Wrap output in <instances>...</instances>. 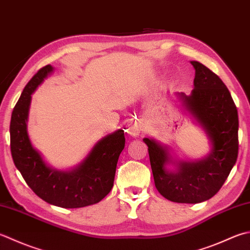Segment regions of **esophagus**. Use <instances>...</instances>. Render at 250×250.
Instances as JSON below:
<instances>
[{
  "mask_svg": "<svg viewBox=\"0 0 250 250\" xmlns=\"http://www.w3.org/2000/svg\"><path fill=\"white\" fill-rule=\"evenodd\" d=\"M140 126H139V125H136V124H134V125H132V126L130 128V133L133 135V136H136V135H139V133H140Z\"/></svg>",
  "mask_w": 250,
  "mask_h": 250,
  "instance_id": "esophagus-1",
  "label": "esophagus"
}]
</instances>
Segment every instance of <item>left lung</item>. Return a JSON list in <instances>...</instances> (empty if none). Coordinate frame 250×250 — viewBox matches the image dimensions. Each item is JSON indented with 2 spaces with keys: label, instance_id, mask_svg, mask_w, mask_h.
Segmentation results:
<instances>
[{
  "label": "left lung",
  "instance_id": "1",
  "mask_svg": "<svg viewBox=\"0 0 250 250\" xmlns=\"http://www.w3.org/2000/svg\"><path fill=\"white\" fill-rule=\"evenodd\" d=\"M195 68L192 94L180 96L188 110L202 125L211 140L208 157L195 163H180L177 172H169L168 151L154 140L148 146L155 187L171 202L197 204L214 196L226 182L238 155V115L231 93L220 78L198 62Z\"/></svg>",
  "mask_w": 250,
  "mask_h": 250
}]
</instances>
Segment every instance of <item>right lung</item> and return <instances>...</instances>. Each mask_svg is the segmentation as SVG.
I'll return each mask as SVG.
<instances>
[{
  "instance_id": "obj_1",
  "label": "right lung",
  "mask_w": 250,
  "mask_h": 250,
  "mask_svg": "<svg viewBox=\"0 0 250 250\" xmlns=\"http://www.w3.org/2000/svg\"><path fill=\"white\" fill-rule=\"evenodd\" d=\"M53 67H42L27 83L12 112L11 153L23 180L39 197L62 208H81L101 202L112 187L119 155L125 148L122 130L97 143L85 160L69 172L51 169L32 147L27 133V118L31 94Z\"/></svg>"
}]
</instances>
